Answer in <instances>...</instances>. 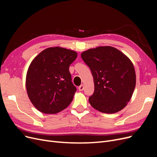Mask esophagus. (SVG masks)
Here are the masks:
<instances>
[{
	"label": "esophagus",
	"instance_id": "obj_1",
	"mask_svg": "<svg viewBox=\"0 0 157 157\" xmlns=\"http://www.w3.org/2000/svg\"><path fill=\"white\" fill-rule=\"evenodd\" d=\"M84 89V84H81V85H80V86L78 87V90H79V91H83Z\"/></svg>",
	"mask_w": 157,
	"mask_h": 157
}]
</instances>
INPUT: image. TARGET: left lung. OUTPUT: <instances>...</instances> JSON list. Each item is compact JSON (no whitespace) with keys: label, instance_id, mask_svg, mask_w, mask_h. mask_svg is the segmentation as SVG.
I'll return each mask as SVG.
<instances>
[{"label":"left lung","instance_id":"obj_1","mask_svg":"<svg viewBox=\"0 0 157 157\" xmlns=\"http://www.w3.org/2000/svg\"><path fill=\"white\" fill-rule=\"evenodd\" d=\"M81 58L94 78V92L89 103L95 109L113 114L124 109L134 91V65L122 52L112 46H99L83 52Z\"/></svg>","mask_w":157,"mask_h":157}]
</instances>
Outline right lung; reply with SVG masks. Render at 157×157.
<instances>
[{"label": "right lung", "instance_id": "right-lung-1", "mask_svg": "<svg viewBox=\"0 0 157 157\" xmlns=\"http://www.w3.org/2000/svg\"><path fill=\"white\" fill-rule=\"evenodd\" d=\"M77 58L76 52L50 47L32 61L26 75L27 95L33 105L45 114H56L67 108L77 88L71 81L69 65Z\"/></svg>", "mask_w": 157, "mask_h": 157}]
</instances>
